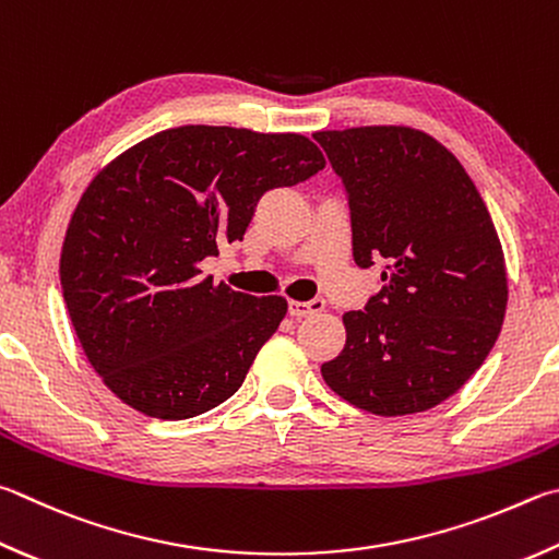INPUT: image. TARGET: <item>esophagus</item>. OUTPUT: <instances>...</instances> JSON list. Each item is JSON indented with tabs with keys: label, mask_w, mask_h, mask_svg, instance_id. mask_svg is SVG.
<instances>
[{
	"label": "esophagus",
	"mask_w": 559,
	"mask_h": 559,
	"mask_svg": "<svg viewBox=\"0 0 559 559\" xmlns=\"http://www.w3.org/2000/svg\"><path fill=\"white\" fill-rule=\"evenodd\" d=\"M322 310H324L322 298H312L308 302H302V300H290L288 302V312L293 314V318H308V314L322 312Z\"/></svg>",
	"instance_id": "34e87169"
}]
</instances>
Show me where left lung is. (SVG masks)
Returning a JSON list of instances; mask_svg holds the SVG:
<instances>
[{
    "mask_svg": "<svg viewBox=\"0 0 559 559\" xmlns=\"http://www.w3.org/2000/svg\"><path fill=\"white\" fill-rule=\"evenodd\" d=\"M344 182L357 266H385L347 344L322 364L344 401L373 415L423 413L472 379L499 337L509 281L479 190L440 141L411 127L314 131Z\"/></svg>",
    "mask_w": 559,
    "mask_h": 559,
    "instance_id": "left-lung-1",
    "label": "left lung"
}]
</instances>
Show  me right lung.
<instances>
[{"label":"right lung","mask_w":559,"mask_h":559,"mask_svg":"<svg viewBox=\"0 0 559 559\" xmlns=\"http://www.w3.org/2000/svg\"><path fill=\"white\" fill-rule=\"evenodd\" d=\"M322 168L308 136L190 124L99 170L70 217L60 286L87 361L119 401L186 420L239 391L288 302L215 286L200 261L245 239L263 192Z\"/></svg>","instance_id":"1"}]
</instances>
